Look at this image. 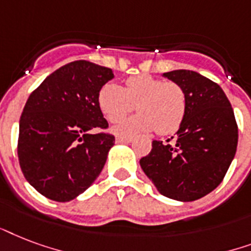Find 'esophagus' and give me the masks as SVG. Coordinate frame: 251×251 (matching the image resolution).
Here are the masks:
<instances>
[{
    "mask_svg": "<svg viewBox=\"0 0 251 251\" xmlns=\"http://www.w3.org/2000/svg\"><path fill=\"white\" fill-rule=\"evenodd\" d=\"M115 141L118 144H128L132 141L131 136H118L115 139Z\"/></svg>",
    "mask_w": 251,
    "mask_h": 251,
    "instance_id": "1",
    "label": "esophagus"
}]
</instances>
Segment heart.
Segmentation results:
<instances>
[{
  "label": "heart",
  "instance_id": "obj_1",
  "mask_svg": "<svg viewBox=\"0 0 251 251\" xmlns=\"http://www.w3.org/2000/svg\"><path fill=\"white\" fill-rule=\"evenodd\" d=\"M98 103L104 118L116 123L135 110L139 114L115 127L116 133L133 135L156 129L160 135L176 132L187 111V99L182 86L149 75H140L126 81V87L108 82L102 86Z\"/></svg>",
  "mask_w": 251,
  "mask_h": 251
}]
</instances>
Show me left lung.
Returning <instances> with one entry per match:
<instances>
[{"instance_id":"left-lung-1","label":"left lung","mask_w":251,"mask_h":251,"mask_svg":"<svg viewBox=\"0 0 251 251\" xmlns=\"http://www.w3.org/2000/svg\"><path fill=\"white\" fill-rule=\"evenodd\" d=\"M164 77L182 86L187 111L174 143L153 140L140 165L160 194L192 201L223 182L236 154L238 128L230 102L216 82L186 69Z\"/></svg>"}]
</instances>
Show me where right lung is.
I'll return each instance as SVG.
<instances>
[{
    "instance_id": "1",
    "label": "right lung",
    "mask_w": 251,
    "mask_h": 251,
    "mask_svg": "<svg viewBox=\"0 0 251 251\" xmlns=\"http://www.w3.org/2000/svg\"><path fill=\"white\" fill-rule=\"evenodd\" d=\"M114 78L110 68L77 60L59 68L27 99L19 120L18 158L27 182L55 201H69L90 187L115 137L98 103Z\"/></svg>"
}]
</instances>
